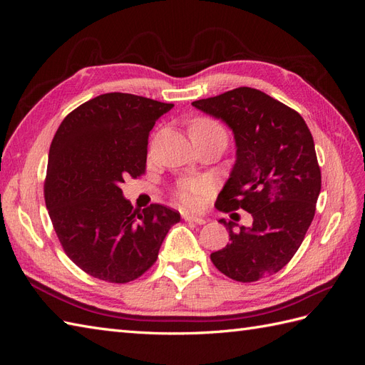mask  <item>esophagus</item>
<instances>
[{
	"label": "esophagus",
	"instance_id": "34e87169",
	"mask_svg": "<svg viewBox=\"0 0 365 365\" xmlns=\"http://www.w3.org/2000/svg\"><path fill=\"white\" fill-rule=\"evenodd\" d=\"M182 219L187 220V222H193V224H197V225H204L207 220L204 217H200V216H193V215H182Z\"/></svg>",
	"mask_w": 365,
	"mask_h": 365
}]
</instances>
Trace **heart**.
Returning <instances> with one entry per match:
<instances>
[{"label": "heart", "mask_w": 365, "mask_h": 365, "mask_svg": "<svg viewBox=\"0 0 365 365\" xmlns=\"http://www.w3.org/2000/svg\"><path fill=\"white\" fill-rule=\"evenodd\" d=\"M190 129H219L220 128L216 121L208 120V118H197L193 121ZM207 190V184L202 180H189L182 181L178 189H176V197H178L180 202L185 207H196L197 201H200V196L204 195Z\"/></svg>", "instance_id": "obj_1"}]
</instances>
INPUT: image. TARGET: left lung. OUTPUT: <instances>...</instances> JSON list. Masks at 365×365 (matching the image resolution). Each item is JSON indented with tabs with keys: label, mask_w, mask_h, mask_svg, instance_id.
<instances>
[{
	"label": "left lung",
	"mask_w": 365,
	"mask_h": 365,
	"mask_svg": "<svg viewBox=\"0 0 365 365\" xmlns=\"http://www.w3.org/2000/svg\"><path fill=\"white\" fill-rule=\"evenodd\" d=\"M192 105L222 120L235 134L236 163L216 208L225 213L242 208L252 216V224L239 230L220 219L230 244L210 259L242 283L279 272L300 248L322 190L311 130L294 109L248 86Z\"/></svg>",
	"instance_id": "left-lung-1"
}]
</instances>
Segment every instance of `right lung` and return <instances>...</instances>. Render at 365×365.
I'll return each mask as SVG.
<instances>
[{
  "mask_svg": "<svg viewBox=\"0 0 365 365\" xmlns=\"http://www.w3.org/2000/svg\"><path fill=\"white\" fill-rule=\"evenodd\" d=\"M173 108L148 97L108 93L63 118L48 152L43 196L67 256L86 274L128 283L145 274L180 213L161 204L134 208L125 178L145 173L148 138Z\"/></svg>",
  "mask_w": 365,
  "mask_h": 365,
  "instance_id": "1",
  "label": "right lung"
}]
</instances>
